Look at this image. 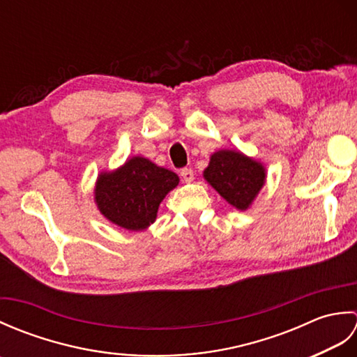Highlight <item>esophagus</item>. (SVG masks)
I'll return each instance as SVG.
<instances>
[{
    "mask_svg": "<svg viewBox=\"0 0 357 357\" xmlns=\"http://www.w3.org/2000/svg\"><path fill=\"white\" fill-rule=\"evenodd\" d=\"M181 178H183L184 183H193L195 173L192 169H183L181 170Z\"/></svg>",
    "mask_w": 357,
    "mask_h": 357,
    "instance_id": "34e87169",
    "label": "esophagus"
}]
</instances>
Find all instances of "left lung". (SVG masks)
<instances>
[{
    "instance_id": "8db88e82",
    "label": "left lung",
    "mask_w": 357,
    "mask_h": 357,
    "mask_svg": "<svg viewBox=\"0 0 357 357\" xmlns=\"http://www.w3.org/2000/svg\"><path fill=\"white\" fill-rule=\"evenodd\" d=\"M204 179L236 210H248L267 179L261 161L239 150H218L210 156Z\"/></svg>"
}]
</instances>
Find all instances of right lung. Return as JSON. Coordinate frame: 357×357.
Masks as SVG:
<instances>
[{"instance_id":"add662e5","label":"right lung","mask_w":357,"mask_h":357,"mask_svg":"<svg viewBox=\"0 0 357 357\" xmlns=\"http://www.w3.org/2000/svg\"><path fill=\"white\" fill-rule=\"evenodd\" d=\"M178 184L174 172L144 156H132L118 169L98 174L93 198L107 221L141 231L156 221L159 204Z\"/></svg>"}]
</instances>
